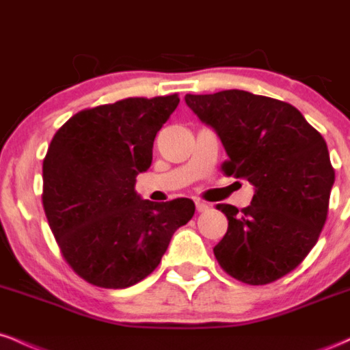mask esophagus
I'll return each mask as SVG.
<instances>
[{"instance_id":"obj_1","label":"esophagus","mask_w":350,"mask_h":350,"mask_svg":"<svg viewBox=\"0 0 350 350\" xmlns=\"http://www.w3.org/2000/svg\"><path fill=\"white\" fill-rule=\"evenodd\" d=\"M196 208H198V212H206L208 206L206 202H202V200H196Z\"/></svg>"}]
</instances>
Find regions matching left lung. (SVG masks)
Instances as JSON below:
<instances>
[{"instance_id": "8db88e82", "label": "left lung", "mask_w": 350, "mask_h": 350, "mask_svg": "<svg viewBox=\"0 0 350 350\" xmlns=\"http://www.w3.org/2000/svg\"><path fill=\"white\" fill-rule=\"evenodd\" d=\"M226 148L227 176L255 187L250 206L219 204L227 234L214 247L222 270L242 283L268 284L299 267L327 219L334 167L327 144L299 110L245 90L186 95Z\"/></svg>"}]
</instances>
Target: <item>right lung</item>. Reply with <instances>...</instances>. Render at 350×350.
<instances>
[{
    "label": "right lung",
    "instance_id": "obj_1",
    "mask_svg": "<svg viewBox=\"0 0 350 350\" xmlns=\"http://www.w3.org/2000/svg\"><path fill=\"white\" fill-rule=\"evenodd\" d=\"M179 103L130 97L85 108L55 131L42 163V206L60 253L100 288L133 286L154 271L171 237L194 215L191 199L158 204L135 192L154 136Z\"/></svg>",
    "mask_w": 350,
    "mask_h": 350
}]
</instances>
